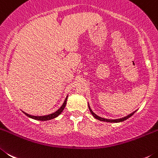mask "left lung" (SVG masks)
Masks as SVG:
<instances>
[{
    "label": "left lung",
    "mask_w": 158,
    "mask_h": 158,
    "mask_svg": "<svg viewBox=\"0 0 158 158\" xmlns=\"http://www.w3.org/2000/svg\"><path fill=\"white\" fill-rule=\"evenodd\" d=\"M88 107H89V111H90V113H91V114L93 115V116L95 118V119H97V120H100V121L109 122V123H120V122L124 121V120H127V119H128V118H130L131 116L132 115L134 114V113L136 112V111H135V112H133V113H131V114L127 115V116H124V117H123V118H120V119H115V120H111V119H106V118L100 117V116H98V115L95 114V113H94L93 111H92V109H90V107H89V104H88Z\"/></svg>",
    "instance_id": "obj_1"
}]
</instances>
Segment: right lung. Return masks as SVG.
<instances>
[{
    "label": "right lung",
    "mask_w": 158,
    "mask_h": 158,
    "mask_svg": "<svg viewBox=\"0 0 158 158\" xmlns=\"http://www.w3.org/2000/svg\"><path fill=\"white\" fill-rule=\"evenodd\" d=\"M67 99H68V96L66 97V98H65L64 102L63 105H62L61 106H60V108L58 110H56V112H54V113H51V114H49V115H45V116H32V115H30L28 114V113H25V112H23V113H24V114L26 115V116H27L28 117L31 118V119H34V120H41V121H45V120H52V119H54V118L57 117L58 116H59L60 113L63 112L64 109L65 108V106H66V103H67Z\"/></svg>",
    "instance_id": "1"
}]
</instances>
